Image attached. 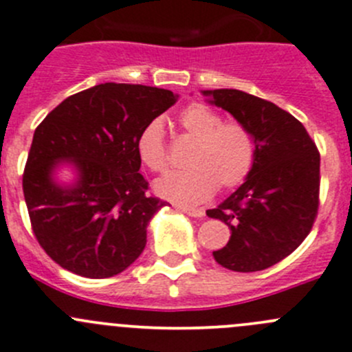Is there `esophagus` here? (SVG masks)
<instances>
[{"label":"esophagus","mask_w":352,"mask_h":352,"mask_svg":"<svg viewBox=\"0 0 352 352\" xmlns=\"http://www.w3.org/2000/svg\"><path fill=\"white\" fill-rule=\"evenodd\" d=\"M179 210L182 213H186V215L195 217V219H201V217L205 215V210L203 208H187V206H182V208H179Z\"/></svg>","instance_id":"1"}]
</instances>
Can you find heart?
<instances>
[{
  "label": "heart",
  "mask_w": 352,
  "mask_h": 352,
  "mask_svg": "<svg viewBox=\"0 0 352 352\" xmlns=\"http://www.w3.org/2000/svg\"><path fill=\"white\" fill-rule=\"evenodd\" d=\"M179 123L196 140L184 172H170L154 184L160 198L175 205L192 206L208 199L219 189H232L246 180L255 165L257 147L252 131L238 121H224L205 104H191L180 113ZM140 163L151 172L168 165L165 130L160 120L147 123L135 142Z\"/></svg>",
  "instance_id": "1"
}]
</instances>
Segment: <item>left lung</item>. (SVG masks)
I'll return each instance as SVG.
<instances>
[{
    "mask_svg": "<svg viewBox=\"0 0 352 352\" xmlns=\"http://www.w3.org/2000/svg\"><path fill=\"white\" fill-rule=\"evenodd\" d=\"M252 131L255 165L245 182L206 215L231 229L213 252L222 267L255 272L278 264L309 234L318 213L320 153L304 124L272 102L232 88L201 90Z\"/></svg>",
    "mask_w": 352,
    "mask_h": 352,
    "instance_id": "1",
    "label": "left lung"
}]
</instances>
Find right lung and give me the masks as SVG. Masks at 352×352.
I'll use <instances>...</instances> for the list:
<instances>
[{"instance_id": "add662e5", "label": "right lung", "mask_w": 352, "mask_h": 352, "mask_svg": "<svg viewBox=\"0 0 352 352\" xmlns=\"http://www.w3.org/2000/svg\"><path fill=\"white\" fill-rule=\"evenodd\" d=\"M177 98L144 85H95L36 128L22 187L36 239L60 267L111 278L142 254L147 226L165 201L146 195L135 142ZM62 168L72 170L69 181Z\"/></svg>"}]
</instances>
